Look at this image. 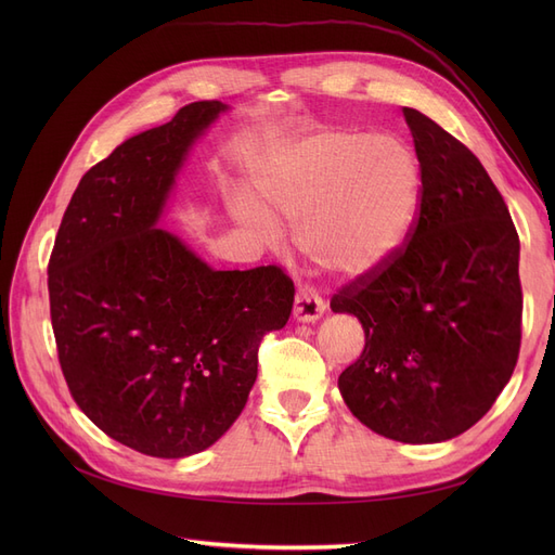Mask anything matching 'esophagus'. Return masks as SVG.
I'll list each match as a JSON object with an SVG mask.
<instances>
[{"label":"esophagus","instance_id":"obj_1","mask_svg":"<svg viewBox=\"0 0 555 555\" xmlns=\"http://www.w3.org/2000/svg\"><path fill=\"white\" fill-rule=\"evenodd\" d=\"M324 308H326L324 300L317 292H312L308 287L298 289L296 300H294V317L298 319V322H314V319L324 314Z\"/></svg>","mask_w":555,"mask_h":555}]
</instances>
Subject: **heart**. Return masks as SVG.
Segmentation results:
<instances>
[{"label": "heart", "instance_id": "1", "mask_svg": "<svg viewBox=\"0 0 555 555\" xmlns=\"http://www.w3.org/2000/svg\"><path fill=\"white\" fill-rule=\"evenodd\" d=\"M268 206L298 222L296 243L328 271L375 273L405 245L422 206V169L405 141L333 129L284 155Z\"/></svg>", "mask_w": 555, "mask_h": 555}]
</instances>
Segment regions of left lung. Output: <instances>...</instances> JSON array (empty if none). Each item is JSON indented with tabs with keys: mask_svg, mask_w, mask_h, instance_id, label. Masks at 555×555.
I'll return each mask as SVG.
<instances>
[{
	"mask_svg": "<svg viewBox=\"0 0 555 555\" xmlns=\"http://www.w3.org/2000/svg\"><path fill=\"white\" fill-rule=\"evenodd\" d=\"M422 169L416 224L375 273L331 298L359 317L361 357L340 393L389 440L456 438L493 408L520 349L518 233L481 162L438 122L402 108Z\"/></svg>",
	"mask_w": 555,
	"mask_h": 555,
	"instance_id": "1",
	"label": "left lung"
}]
</instances>
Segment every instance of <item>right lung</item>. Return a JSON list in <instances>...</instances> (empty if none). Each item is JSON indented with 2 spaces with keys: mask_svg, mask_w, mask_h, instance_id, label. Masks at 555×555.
Returning a JSON list of instances; mask_svg holds the SVG:
<instances>
[{
  "mask_svg": "<svg viewBox=\"0 0 555 555\" xmlns=\"http://www.w3.org/2000/svg\"><path fill=\"white\" fill-rule=\"evenodd\" d=\"M224 106H182L80 178L48 261L50 322L76 405L145 456L215 444L243 412L259 345L292 314L280 266L212 271L157 229L192 141Z\"/></svg>",
  "mask_w": 555,
  "mask_h": 555,
  "instance_id": "right-lung-1",
  "label": "right lung"
}]
</instances>
